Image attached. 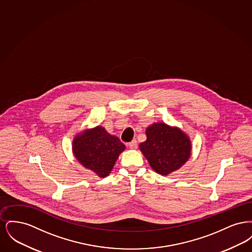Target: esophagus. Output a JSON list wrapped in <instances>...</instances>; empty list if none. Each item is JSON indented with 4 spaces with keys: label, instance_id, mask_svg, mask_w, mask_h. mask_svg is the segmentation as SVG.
<instances>
[{
    "label": "esophagus",
    "instance_id": "esophagus-1",
    "mask_svg": "<svg viewBox=\"0 0 252 252\" xmlns=\"http://www.w3.org/2000/svg\"><path fill=\"white\" fill-rule=\"evenodd\" d=\"M128 147H129L130 149H137V147H138V142H137L136 140H133L132 142H130V143L128 144Z\"/></svg>",
    "mask_w": 252,
    "mask_h": 252
}]
</instances>
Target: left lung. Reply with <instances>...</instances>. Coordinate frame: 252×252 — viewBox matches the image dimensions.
<instances>
[{"instance_id":"1","label":"left lung","mask_w":252,"mask_h":252,"mask_svg":"<svg viewBox=\"0 0 252 252\" xmlns=\"http://www.w3.org/2000/svg\"><path fill=\"white\" fill-rule=\"evenodd\" d=\"M146 141L139 148L151 168L167 176L182 167L191 156L189 136L178 126L165 123H153L145 129Z\"/></svg>"}]
</instances>
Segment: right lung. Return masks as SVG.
<instances>
[{"mask_svg":"<svg viewBox=\"0 0 252 252\" xmlns=\"http://www.w3.org/2000/svg\"><path fill=\"white\" fill-rule=\"evenodd\" d=\"M72 149L81 165L103 179L110 174L126 145L117 136L97 126L77 133L72 139Z\"/></svg>","mask_w":252,"mask_h":252,"instance_id":"right-lung-1","label":"right lung"}]
</instances>
